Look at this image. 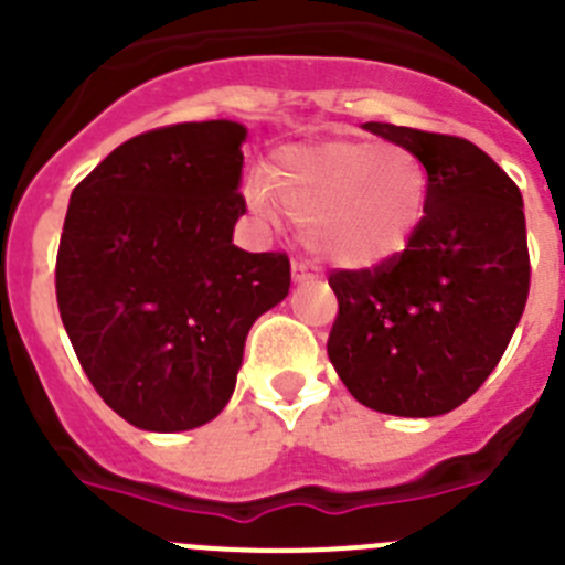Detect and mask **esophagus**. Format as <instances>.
Listing matches in <instances>:
<instances>
[{
  "instance_id": "34e87169",
  "label": "esophagus",
  "mask_w": 565,
  "mask_h": 565,
  "mask_svg": "<svg viewBox=\"0 0 565 565\" xmlns=\"http://www.w3.org/2000/svg\"><path fill=\"white\" fill-rule=\"evenodd\" d=\"M318 278V273H315V267L309 265V262H292V281L295 284H309Z\"/></svg>"
}]
</instances>
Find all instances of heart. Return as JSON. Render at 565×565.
<instances>
[{
    "label": "heart",
    "mask_w": 565,
    "mask_h": 565,
    "mask_svg": "<svg viewBox=\"0 0 565 565\" xmlns=\"http://www.w3.org/2000/svg\"><path fill=\"white\" fill-rule=\"evenodd\" d=\"M245 198L262 223L278 225L287 214L315 256L362 273L390 265L413 245L429 203V175L402 145L326 139L273 152L265 178H253Z\"/></svg>",
    "instance_id": "1"
}]
</instances>
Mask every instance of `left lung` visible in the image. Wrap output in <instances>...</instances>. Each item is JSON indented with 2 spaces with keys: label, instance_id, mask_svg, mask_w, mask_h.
Here are the masks:
<instances>
[{
  "label": "left lung",
  "instance_id": "1",
  "mask_svg": "<svg viewBox=\"0 0 565 565\" xmlns=\"http://www.w3.org/2000/svg\"><path fill=\"white\" fill-rule=\"evenodd\" d=\"M362 128L418 156L429 203L413 245L390 265L331 273L340 312L326 348L356 402L431 418L482 387L524 315V200L468 139L387 122Z\"/></svg>",
  "mask_w": 565,
  "mask_h": 565
}]
</instances>
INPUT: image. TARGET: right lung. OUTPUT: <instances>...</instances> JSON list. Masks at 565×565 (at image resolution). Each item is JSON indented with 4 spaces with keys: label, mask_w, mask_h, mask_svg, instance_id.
Returning <instances> with one entry per match:
<instances>
[{
    "label": "right lung",
    "mask_w": 565,
    "mask_h": 565,
    "mask_svg": "<svg viewBox=\"0 0 565 565\" xmlns=\"http://www.w3.org/2000/svg\"><path fill=\"white\" fill-rule=\"evenodd\" d=\"M239 122H181L116 147L75 186L55 292L105 404L147 431L217 418L253 320L289 292L287 253L231 242L245 214Z\"/></svg>",
    "instance_id": "right-lung-1"
}]
</instances>
